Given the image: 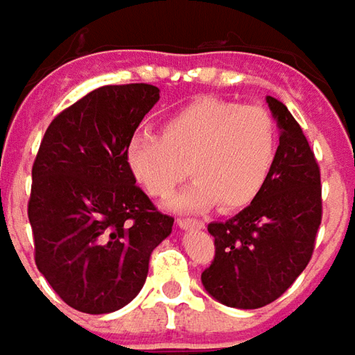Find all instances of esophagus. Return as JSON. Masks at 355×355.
Masks as SVG:
<instances>
[{
	"label": "esophagus",
	"mask_w": 355,
	"mask_h": 355,
	"mask_svg": "<svg viewBox=\"0 0 355 355\" xmlns=\"http://www.w3.org/2000/svg\"><path fill=\"white\" fill-rule=\"evenodd\" d=\"M178 225L182 230H200V227H205V223L200 222V220H191V218H180Z\"/></svg>",
	"instance_id": "esophagus-1"
}]
</instances>
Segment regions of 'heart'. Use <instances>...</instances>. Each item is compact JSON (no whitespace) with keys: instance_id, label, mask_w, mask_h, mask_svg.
I'll list each match as a JSON object with an SVG mask.
<instances>
[{"instance_id":"1","label":"heart","mask_w":355,"mask_h":355,"mask_svg":"<svg viewBox=\"0 0 355 355\" xmlns=\"http://www.w3.org/2000/svg\"><path fill=\"white\" fill-rule=\"evenodd\" d=\"M277 128L263 109L205 97L175 112L160 135L135 133L124 162L133 182L164 198L185 178L193 182L170 202L175 212H200L212 205L235 210L252 202L277 160Z\"/></svg>"}]
</instances>
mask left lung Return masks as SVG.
Segmentation results:
<instances>
[{
  "label": "left lung",
  "mask_w": 355,
  "mask_h": 355,
  "mask_svg": "<svg viewBox=\"0 0 355 355\" xmlns=\"http://www.w3.org/2000/svg\"><path fill=\"white\" fill-rule=\"evenodd\" d=\"M277 120V160L245 210L212 222L216 256L200 275L223 306L256 310L277 300L306 270L321 223V175L302 128L285 105L266 97Z\"/></svg>",
  "instance_id": "obj_1"
}]
</instances>
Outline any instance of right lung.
I'll list each match as a JSON object with an SVG mask.
<instances>
[{"label":"right lung","mask_w":355,"mask_h":355,"mask_svg":"<svg viewBox=\"0 0 355 355\" xmlns=\"http://www.w3.org/2000/svg\"><path fill=\"white\" fill-rule=\"evenodd\" d=\"M160 99L150 84L103 85L62 110L32 166L36 266L70 308L112 313L139 294L173 218L128 172L125 143Z\"/></svg>","instance_id":"1"}]
</instances>
